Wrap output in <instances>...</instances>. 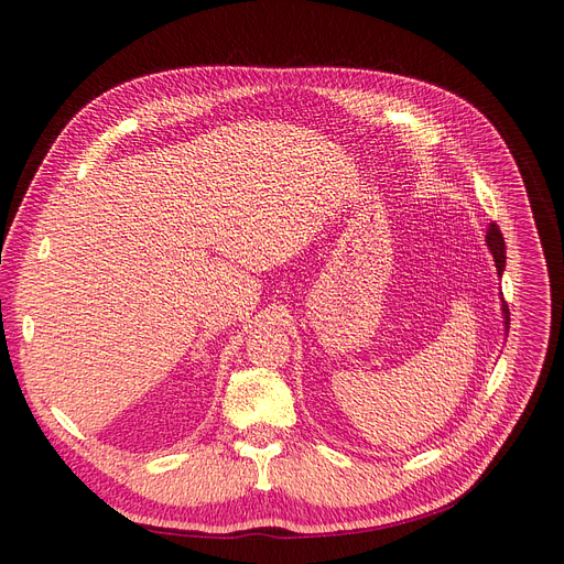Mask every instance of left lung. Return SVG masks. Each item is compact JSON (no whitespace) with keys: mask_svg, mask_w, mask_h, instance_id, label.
<instances>
[{"mask_svg":"<svg viewBox=\"0 0 564 564\" xmlns=\"http://www.w3.org/2000/svg\"><path fill=\"white\" fill-rule=\"evenodd\" d=\"M487 247L494 253V262H496L498 274H502V270H506V240H502V232L498 230L496 224H491L489 230H487ZM502 315H506V324H510V311H508L506 302H502Z\"/></svg>","mask_w":564,"mask_h":564,"instance_id":"1","label":"left lung"}]
</instances>
